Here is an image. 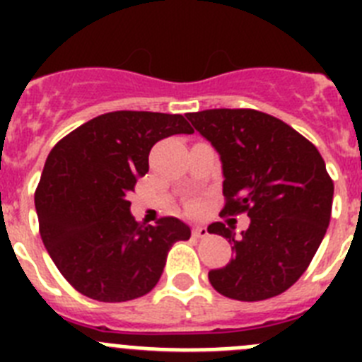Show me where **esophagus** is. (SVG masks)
<instances>
[{"label": "esophagus", "mask_w": 362, "mask_h": 362, "mask_svg": "<svg viewBox=\"0 0 362 362\" xmlns=\"http://www.w3.org/2000/svg\"><path fill=\"white\" fill-rule=\"evenodd\" d=\"M192 235H194V238H197V239H203V238H206V235H209V230L203 228V226H196V228L192 230Z\"/></svg>", "instance_id": "obj_1"}]
</instances>
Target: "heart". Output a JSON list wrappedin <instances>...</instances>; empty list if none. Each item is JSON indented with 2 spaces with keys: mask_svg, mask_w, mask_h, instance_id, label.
<instances>
[{
  "mask_svg": "<svg viewBox=\"0 0 362 362\" xmlns=\"http://www.w3.org/2000/svg\"><path fill=\"white\" fill-rule=\"evenodd\" d=\"M190 209H192V210H197V204H192Z\"/></svg>",
  "mask_w": 362,
  "mask_h": 362,
  "instance_id": "1",
  "label": "heart"
}]
</instances>
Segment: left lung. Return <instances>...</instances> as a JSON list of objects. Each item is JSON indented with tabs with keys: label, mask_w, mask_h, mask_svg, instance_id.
Returning <instances> with one entry per match:
<instances>
[{
	"label": "left lung",
	"mask_w": 362,
	"mask_h": 362,
	"mask_svg": "<svg viewBox=\"0 0 362 362\" xmlns=\"http://www.w3.org/2000/svg\"><path fill=\"white\" fill-rule=\"evenodd\" d=\"M187 117L221 156V216L250 217L241 239L225 223L209 226L228 239L235 255L209 272L210 284L235 300L279 296L310 267L330 223L334 181L325 159L290 124L254 108H212Z\"/></svg>",
	"instance_id": "1"
}]
</instances>
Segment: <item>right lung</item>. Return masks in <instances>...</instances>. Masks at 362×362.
Instances as JSON below:
<instances>
[{
  "mask_svg": "<svg viewBox=\"0 0 362 362\" xmlns=\"http://www.w3.org/2000/svg\"><path fill=\"white\" fill-rule=\"evenodd\" d=\"M192 132L181 114L117 110L86 121L50 150L34 194L40 233L79 293L103 303L146 296L172 245L190 239L175 217L137 223L127 197L148 172L152 146Z\"/></svg>",
  "mask_w": 362,
  "mask_h": 362,
  "instance_id": "1",
  "label": "right lung"
}]
</instances>
